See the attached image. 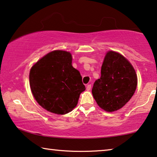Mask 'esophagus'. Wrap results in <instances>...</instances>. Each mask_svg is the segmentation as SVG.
<instances>
[{"mask_svg": "<svg viewBox=\"0 0 157 157\" xmlns=\"http://www.w3.org/2000/svg\"><path fill=\"white\" fill-rule=\"evenodd\" d=\"M91 88H92V86H91V85H90V84H89V85H87V90H91Z\"/></svg>", "mask_w": 157, "mask_h": 157, "instance_id": "obj_1", "label": "esophagus"}]
</instances>
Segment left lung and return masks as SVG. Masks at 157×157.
Listing matches in <instances>:
<instances>
[{"instance_id": "obj_1", "label": "left lung", "mask_w": 157, "mask_h": 157, "mask_svg": "<svg viewBox=\"0 0 157 157\" xmlns=\"http://www.w3.org/2000/svg\"><path fill=\"white\" fill-rule=\"evenodd\" d=\"M137 78L131 63L118 52L106 54L101 77L94 82L92 92L98 105L105 111L120 109L135 92Z\"/></svg>"}]
</instances>
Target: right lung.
I'll use <instances>...</instances> for the list:
<instances>
[{
  "label": "right lung",
  "mask_w": 157,
  "mask_h": 157,
  "mask_svg": "<svg viewBox=\"0 0 157 157\" xmlns=\"http://www.w3.org/2000/svg\"><path fill=\"white\" fill-rule=\"evenodd\" d=\"M29 79L37 103L57 114L71 112L85 90L80 73L72 65L71 54L63 50H55L42 57L32 67Z\"/></svg>",
  "instance_id": "obj_1"
}]
</instances>
